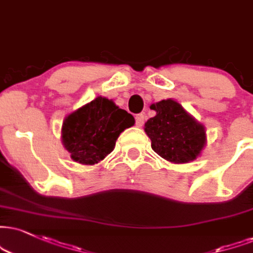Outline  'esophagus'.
I'll list each match as a JSON object with an SVG mask.
<instances>
[{
  "mask_svg": "<svg viewBox=\"0 0 253 253\" xmlns=\"http://www.w3.org/2000/svg\"><path fill=\"white\" fill-rule=\"evenodd\" d=\"M135 120H136V126L138 127H141L143 124H144V115H142V114L136 115Z\"/></svg>",
  "mask_w": 253,
  "mask_h": 253,
  "instance_id": "1",
  "label": "esophagus"
}]
</instances>
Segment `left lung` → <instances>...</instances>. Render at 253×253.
Instances as JSON below:
<instances>
[{"mask_svg": "<svg viewBox=\"0 0 253 253\" xmlns=\"http://www.w3.org/2000/svg\"><path fill=\"white\" fill-rule=\"evenodd\" d=\"M156 116L145 123V132L156 154L171 163H189L201 155L207 143L203 124L173 99L154 103Z\"/></svg>", "mask_w": 253, "mask_h": 253, "instance_id": "obj_1", "label": "left lung"}]
</instances>
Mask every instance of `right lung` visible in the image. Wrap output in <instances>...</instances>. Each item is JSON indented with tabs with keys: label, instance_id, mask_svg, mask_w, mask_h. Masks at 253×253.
<instances>
[{
	"label": "right lung",
	"instance_id": "1",
	"mask_svg": "<svg viewBox=\"0 0 253 253\" xmlns=\"http://www.w3.org/2000/svg\"><path fill=\"white\" fill-rule=\"evenodd\" d=\"M135 124L131 114L120 109L111 99L98 96L65 117L62 143L71 160L92 165L114 150L121 132Z\"/></svg>",
	"mask_w": 253,
	"mask_h": 253
}]
</instances>
